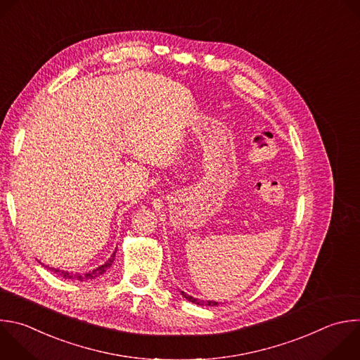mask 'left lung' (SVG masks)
Masks as SVG:
<instances>
[{
    "instance_id": "8db88e82",
    "label": "left lung",
    "mask_w": 360,
    "mask_h": 360,
    "mask_svg": "<svg viewBox=\"0 0 360 360\" xmlns=\"http://www.w3.org/2000/svg\"><path fill=\"white\" fill-rule=\"evenodd\" d=\"M181 294H182L184 298H186L188 301H191V302H193V304H196V305H203V307H213V305H217V302H214V301H202V300L193 298L192 295H188V294L184 292V291H181Z\"/></svg>"
}]
</instances>
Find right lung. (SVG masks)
Instances as JSON below:
<instances>
[{"label": "right lung", "instance_id": "add662e5", "mask_svg": "<svg viewBox=\"0 0 360 360\" xmlns=\"http://www.w3.org/2000/svg\"><path fill=\"white\" fill-rule=\"evenodd\" d=\"M117 252V250H115ZM115 252L111 255V257L104 263V264H101L100 267H97V269H94V270H90V271H87V273H83V274H72V273H69V271H63V270H59V269H52V267H48L51 271H53V273H56L58 276H60V277H63V278H66V280H79V281H86V280H94L96 277H98V276H101L103 273H105V270L112 264V262H114V257H115Z\"/></svg>", "mask_w": 360, "mask_h": 360}]
</instances>
